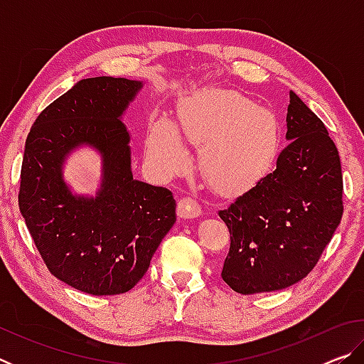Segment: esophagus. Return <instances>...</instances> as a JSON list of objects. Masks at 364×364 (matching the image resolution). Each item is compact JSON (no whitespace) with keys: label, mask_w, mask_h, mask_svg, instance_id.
<instances>
[{"label":"esophagus","mask_w":364,"mask_h":364,"mask_svg":"<svg viewBox=\"0 0 364 364\" xmlns=\"http://www.w3.org/2000/svg\"><path fill=\"white\" fill-rule=\"evenodd\" d=\"M178 217L180 218H197L202 215V208L197 204L194 199L191 197H183V199L178 202Z\"/></svg>","instance_id":"esophagus-1"}]
</instances>
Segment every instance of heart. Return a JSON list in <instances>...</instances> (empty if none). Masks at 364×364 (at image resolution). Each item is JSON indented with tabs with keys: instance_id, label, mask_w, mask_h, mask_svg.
I'll return each instance as SVG.
<instances>
[{
	"instance_id": "b5f03b06",
	"label": "heart",
	"mask_w": 364,
	"mask_h": 364,
	"mask_svg": "<svg viewBox=\"0 0 364 364\" xmlns=\"http://www.w3.org/2000/svg\"><path fill=\"white\" fill-rule=\"evenodd\" d=\"M180 127L193 143H204L208 176L225 191H242L273 167L279 149V123L267 109L234 91H204L180 109ZM151 167L162 176L188 165V147L168 117L152 122L146 138Z\"/></svg>"
}]
</instances>
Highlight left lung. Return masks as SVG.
<instances>
[{"instance_id":"left-lung-1","label":"left lung","mask_w":364,"mask_h":364,"mask_svg":"<svg viewBox=\"0 0 364 364\" xmlns=\"http://www.w3.org/2000/svg\"><path fill=\"white\" fill-rule=\"evenodd\" d=\"M289 144L273 173L220 210L231 234L221 278L250 295L281 291L315 268L341 225V157L324 123L291 91Z\"/></svg>"}]
</instances>
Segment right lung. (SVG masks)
Segmentation results:
<instances>
[{"instance_id":"add662e5","label":"right lung","mask_w":364,"mask_h":364,"mask_svg":"<svg viewBox=\"0 0 364 364\" xmlns=\"http://www.w3.org/2000/svg\"><path fill=\"white\" fill-rule=\"evenodd\" d=\"M141 88L128 78L80 80L43 110L26 141L19 208L30 236L58 279L91 295L136 286L176 221L173 194L133 178L122 117ZM80 146L102 157L96 196L75 195L63 180Z\"/></svg>"}]
</instances>
